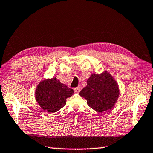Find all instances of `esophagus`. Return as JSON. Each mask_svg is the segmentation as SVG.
I'll use <instances>...</instances> for the list:
<instances>
[{
  "instance_id": "34e87169",
  "label": "esophagus",
  "mask_w": 153,
  "mask_h": 153,
  "mask_svg": "<svg viewBox=\"0 0 153 153\" xmlns=\"http://www.w3.org/2000/svg\"><path fill=\"white\" fill-rule=\"evenodd\" d=\"M74 89V91L75 92L77 93V94H78V93H79V91L81 90V88H79V87H77V88H75Z\"/></svg>"
}]
</instances>
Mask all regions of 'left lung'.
<instances>
[{
    "mask_svg": "<svg viewBox=\"0 0 153 153\" xmlns=\"http://www.w3.org/2000/svg\"><path fill=\"white\" fill-rule=\"evenodd\" d=\"M79 95L85 99L91 108L102 113L113 108L119 97V89L111 75L104 71L100 74H92Z\"/></svg>",
    "mask_w": 153,
    "mask_h": 153,
    "instance_id": "1",
    "label": "left lung"
}]
</instances>
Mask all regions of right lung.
<instances>
[{"mask_svg": "<svg viewBox=\"0 0 153 153\" xmlns=\"http://www.w3.org/2000/svg\"><path fill=\"white\" fill-rule=\"evenodd\" d=\"M74 94L72 89L63 84L56 77L44 79L37 85L36 100L44 111L54 113L65 106L66 99Z\"/></svg>", "mask_w": 153, "mask_h": 153, "instance_id": "1", "label": "right lung"}]
</instances>
